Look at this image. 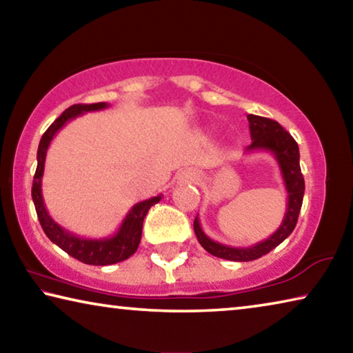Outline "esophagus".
<instances>
[{"label":"esophagus","mask_w":353,"mask_h":353,"mask_svg":"<svg viewBox=\"0 0 353 353\" xmlns=\"http://www.w3.org/2000/svg\"><path fill=\"white\" fill-rule=\"evenodd\" d=\"M183 176L188 179V181H196V179H198V176H196V172H191V171H188V172H183Z\"/></svg>","instance_id":"1"}]
</instances>
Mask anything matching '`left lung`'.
Listing matches in <instances>:
<instances>
[{
    "mask_svg": "<svg viewBox=\"0 0 353 353\" xmlns=\"http://www.w3.org/2000/svg\"><path fill=\"white\" fill-rule=\"evenodd\" d=\"M248 119L252 143L246 148V152L268 151L274 155L280 172H282L286 193H288V204H286L285 216L279 229L270 238L249 248H232L213 241L212 238L204 234L199 219L196 216L193 227L201 246L208 254L230 261H250L260 259V256L271 252L272 249H276L285 238H288L296 227L303 201V191H305V182H303L301 163H299L301 154H299L296 140L274 119L256 115H248Z\"/></svg>",
    "mask_w": 353,
    "mask_h": 353,
    "instance_id": "1",
    "label": "left lung"
}]
</instances>
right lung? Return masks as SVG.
<instances>
[{
	"instance_id": "obj_1",
	"label": "right lung",
	"mask_w": 353,
	"mask_h": 353,
	"mask_svg": "<svg viewBox=\"0 0 353 353\" xmlns=\"http://www.w3.org/2000/svg\"><path fill=\"white\" fill-rule=\"evenodd\" d=\"M107 107H109L107 103L74 104L68 107V109L65 110L50 128H48L43 137H41L37 151V170H35V176L32 181V201L41 224V229H43L46 236L50 238L52 243L57 244L62 250H65L68 255L73 256V259L85 263V265L93 266L115 265V263L126 260L130 255H134L135 250L139 249V244L141 240L143 221H145L149 208L162 199V194H159L155 196V198L137 202L126 214V218L123 219L117 234L107 238L77 236L74 234H71L67 229H63L62 225H59L56 221L50 216V213H48L43 202V194H41V177H43L45 171L46 152L52 139H54V135L65 126V124L71 121V119L83 115V113L87 112L104 110Z\"/></svg>"
}]
</instances>
